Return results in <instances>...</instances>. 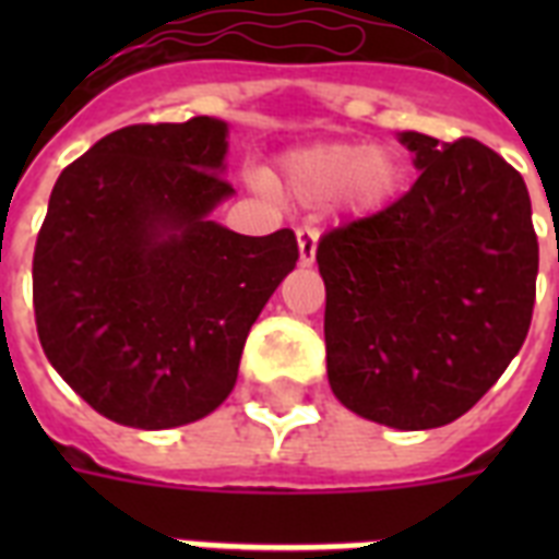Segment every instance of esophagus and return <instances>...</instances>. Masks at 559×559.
Returning a JSON list of instances; mask_svg holds the SVG:
<instances>
[{
    "instance_id": "1",
    "label": "esophagus",
    "mask_w": 559,
    "mask_h": 559,
    "mask_svg": "<svg viewBox=\"0 0 559 559\" xmlns=\"http://www.w3.org/2000/svg\"><path fill=\"white\" fill-rule=\"evenodd\" d=\"M298 261L301 266H310L316 261V246H319V231L313 226H298Z\"/></svg>"
}]
</instances>
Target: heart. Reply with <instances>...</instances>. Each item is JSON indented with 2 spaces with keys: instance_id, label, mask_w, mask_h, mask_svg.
<instances>
[{
  "instance_id": "b5f03b06",
  "label": "heart",
  "mask_w": 559,
  "mask_h": 559,
  "mask_svg": "<svg viewBox=\"0 0 559 559\" xmlns=\"http://www.w3.org/2000/svg\"><path fill=\"white\" fill-rule=\"evenodd\" d=\"M400 177L403 170L389 147L354 142L313 144L284 159V179L301 200H333L345 193L359 209H377L397 191Z\"/></svg>"
}]
</instances>
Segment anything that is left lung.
Listing matches in <instances>:
<instances>
[{"instance_id": "1", "label": "left lung", "mask_w": 559, "mask_h": 559, "mask_svg": "<svg viewBox=\"0 0 559 559\" xmlns=\"http://www.w3.org/2000/svg\"><path fill=\"white\" fill-rule=\"evenodd\" d=\"M420 177L397 202L328 231V380L391 429H435L476 406L520 354L537 296L531 197L476 139L397 135Z\"/></svg>"}]
</instances>
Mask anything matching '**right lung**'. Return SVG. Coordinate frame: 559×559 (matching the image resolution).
<instances>
[{"instance_id": "add662e5", "label": "right lung", "mask_w": 559, "mask_h": 559, "mask_svg": "<svg viewBox=\"0 0 559 559\" xmlns=\"http://www.w3.org/2000/svg\"><path fill=\"white\" fill-rule=\"evenodd\" d=\"M228 124H133L55 182L34 249V316L55 371L98 415L174 429L231 394L246 336L296 270L289 228L237 235L211 219Z\"/></svg>"}]
</instances>
